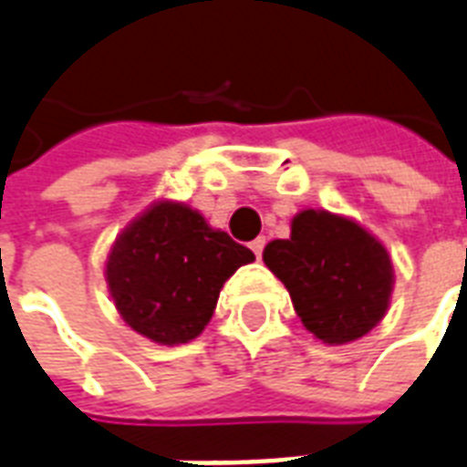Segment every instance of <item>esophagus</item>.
<instances>
[{"instance_id":"obj_1","label":"esophagus","mask_w":467,"mask_h":467,"mask_svg":"<svg viewBox=\"0 0 467 467\" xmlns=\"http://www.w3.org/2000/svg\"><path fill=\"white\" fill-rule=\"evenodd\" d=\"M265 244H266L265 237H257V240H254V242H252V244H249V247H252V252H254V257H257V259H262V252H265Z\"/></svg>"}]
</instances>
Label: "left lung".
<instances>
[{"mask_svg":"<svg viewBox=\"0 0 467 467\" xmlns=\"http://www.w3.org/2000/svg\"><path fill=\"white\" fill-rule=\"evenodd\" d=\"M262 257L320 343L345 345L368 336L389 308V252L352 218L301 210L291 220L289 240H272Z\"/></svg>","mask_w":467,"mask_h":467,"instance_id":"1","label":"left lung"}]
</instances>
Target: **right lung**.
Returning a JSON list of instances; mask_svg holds the SVG:
<instances>
[{
  "instance_id": "1",
  "label": "right lung",
  "mask_w": 467,
  "mask_h": 467,
  "mask_svg": "<svg viewBox=\"0 0 467 467\" xmlns=\"http://www.w3.org/2000/svg\"><path fill=\"white\" fill-rule=\"evenodd\" d=\"M254 259L186 202L156 201L117 234L105 262L109 296L124 323L159 345L205 330L223 284Z\"/></svg>"
}]
</instances>
